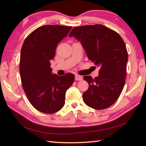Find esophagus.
Instances as JSON below:
<instances>
[{"label": "esophagus", "instance_id": "esophagus-1", "mask_svg": "<svg viewBox=\"0 0 146 146\" xmlns=\"http://www.w3.org/2000/svg\"><path fill=\"white\" fill-rule=\"evenodd\" d=\"M82 79H83V77L82 76L78 75H75V80H82Z\"/></svg>", "mask_w": 146, "mask_h": 146}]
</instances>
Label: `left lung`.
<instances>
[{"label": "left lung", "instance_id": "left-lung-1", "mask_svg": "<svg viewBox=\"0 0 146 146\" xmlns=\"http://www.w3.org/2000/svg\"><path fill=\"white\" fill-rule=\"evenodd\" d=\"M69 36L80 41L88 58L100 67L97 77L84 76L89 83L84 102L95 110L110 107L122 93L126 76L128 54L123 39L100 24L75 27Z\"/></svg>", "mask_w": 146, "mask_h": 146}]
</instances>
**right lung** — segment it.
I'll return each instance as SVG.
<instances>
[{
  "mask_svg": "<svg viewBox=\"0 0 146 146\" xmlns=\"http://www.w3.org/2000/svg\"><path fill=\"white\" fill-rule=\"evenodd\" d=\"M71 26L45 25L27 36L21 52L20 74L29 102L39 111L54 113L65 104L66 91L75 75L58 76L52 73L50 60L55 57L58 44L68 35Z\"/></svg>",
  "mask_w": 146,
  "mask_h": 146,
  "instance_id": "1",
  "label": "right lung"
}]
</instances>
